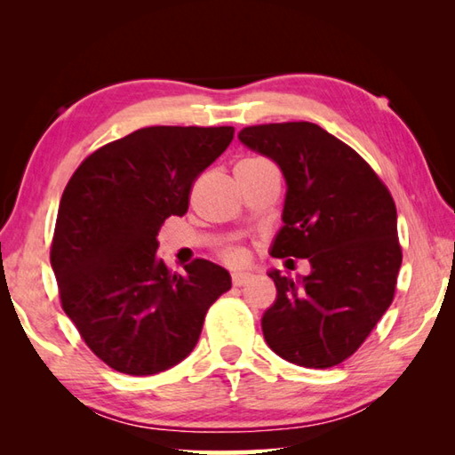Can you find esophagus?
<instances>
[{
  "label": "esophagus",
  "instance_id": "1",
  "mask_svg": "<svg viewBox=\"0 0 455 455\" xmlns=\"http://www.w3.org/2000/svg\"><path fill=\"white\" fill-rule=\"evenodd\" d=\"M249 279H251V275H246V273H233L235 287H244V284L249 283Z\"/></svg>",
  "mask_w": 455,
  "mask_h": 455
}]
</instances>
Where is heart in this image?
Instances as JSON below:
<instances>
[{"mask_svg": "<svg viewBox=\"0 0 455 455\" xmlns=\"http://www.w3.org/2000/svg\"><path fill=\"white\" fill-rule=\"evenodd\" d=\"M244 163H251V160H244ZM220 259L225 260L227 265L230 267H236V265H243L244 263V251L243 249H236V246H228L220 252Z\"/></svg>", "mask_w": 455, "mask_h": 455, "instance_id": "heart-1", "label": "heart"}]
</instances>
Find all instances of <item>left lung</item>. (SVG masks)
<instances>
[{"label": "left lung", "mask_w": 455, "mask_h": 455, "mask_svg": "<svg viewBox=\"0 0 455 455\" xmlns=\"http://www.w3.org/2000/svg\"><path fill=\"white\" fill-rule=\"evenodd\" d=\"M238 138L287 180L271 255L311 263L299 283L268 273L276 301L263 315L265 341L295 365L343 363L394 301L403 257L394 196L351 146L313 122L246 126Z\"/></svg>", "instance_id": "1"}]
</instances>
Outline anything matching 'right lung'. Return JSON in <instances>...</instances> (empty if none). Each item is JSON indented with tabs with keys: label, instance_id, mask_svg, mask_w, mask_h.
<instances>
[{
	"label": "right lung",
	"instance_id": "obj_1",
	"mask_svg": "<svg viewBox=\"0 0 455 455\" xmlns=\"http://www.w3.org/2000/svg\"><path fill=\"white\" fill-rule=\"evenodd\" d=\"M233 126H148L88 154L68 180L50 246L61 309L84 343L126 375L171 369L195 349L230 275L204 259L172 273L158 230L227 150Z\"/></svg>",
	"mask_w": 455,
	"mask_h": 455
}]
</instances>
